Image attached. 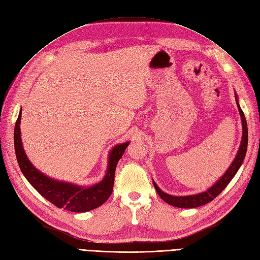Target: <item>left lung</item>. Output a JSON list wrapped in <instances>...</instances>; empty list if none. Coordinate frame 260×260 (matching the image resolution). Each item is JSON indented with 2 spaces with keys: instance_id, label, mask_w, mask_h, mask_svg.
Wrapping results in <instances>:
<instances>
[{
  "instance_id": "left-lung-1",
  "label": "left lung",
  "mask_w": 260,
  "mask_h": 260,
  "mask_svg": "<svg viewBox=\"0 0 260 260\" xmlns=\"http://www.w3.org/2000/svg\"><path fill=\"white\" fill-rule=\"evenodd\" d=\"M235 96H236V102L238 105L239 113L241 115V120H242V128H243L242 141H241V145H240V148L238 150V154H237L235 160L232 161V164L228 168L226 173L223 174L215 184H214L212 187H210L208 190H205L200 193H197V194L183 196V197L168 194L161 190L160 188L157 186V184L153 181V184L156 188V191L160 196V198L164 201H166L168 204L172 205V207L181 208V209H192V208L201 207V205L207 204V203L211 202L212 200H214V198H216V197L227 187V185L230 183L232 178H234V176L237 174L238 170L240 169L241 165H242L244 157L246 155L248 137H247V123H246L244 113L242 110H241V107L239 105L237 94H235Z\"/></svg>"
}]
</instances>
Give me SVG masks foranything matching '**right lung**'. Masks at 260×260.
<instances>
[{"label":"right lung","instance_id":"right-lung-1","mask_svg":"<svg viewBox=\"0 0 260 260\" xmlns=\"http://www.w3.org/2000/svg\"><path fill=\"white\" fill-rule=\"evenodd\" d=\"M20 119L21 110L16 121L14 131V144L18 165L28 182L41 193L59 209L67 211L82 213L93 210L102 205L113 191L115 170L119 159L122 157L124 150L129 145V142L116 145L110 154L107 171L103 180L93 186L83 187L67 182L56 181L40 172L38 169L30 162L26 157L20 137Z\"/></svg>","mask_w":260,"mask_h":260}]
</instances>
